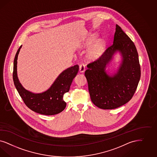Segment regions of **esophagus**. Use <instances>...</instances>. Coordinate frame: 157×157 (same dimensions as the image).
Segmentation results:
<instances>
[{
	"instance_id": "1",
	"label": "esophagus",
	"mask_w": 157,
	"mask_h": 157,
	"mask_svg": "<svg viewBox=\"0 0 157 157\" xmlns=\"http://www.w3.org/2000/svg\"><path fill=\"white\" fill-rule=\"evenodd\" d=\"M85 71V66L83 64H81L79 65V72H84Z\"/></svg>"
}]
</instances>
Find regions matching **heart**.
<instances>
[{
    "label": "heart",
    "instance_id": "1",
    "mask_svg": "<svg viewBox=\"0 0 157 157\" xmlns=\"http://www.w3.org/2000/svg\"><path fill=\"white\" fill-rule=\"evenodd\" d=\"M96 38V35L94 33L90 34L84 43V47L87 48L89 46ZM105 42L102 39H98L96 40L90 48L88 49L86 53L87 57L90 60L98 59L103 54L105 49Z\"/></svg>",
    "mask_w": 157,
    "mask_h": 157
}]
</instances>
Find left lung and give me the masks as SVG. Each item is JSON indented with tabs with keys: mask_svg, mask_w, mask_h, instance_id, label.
I'll return each instance as SVG.
<instances>
[{
	"mask_svg": "<svg viewBox=\"0 0 157 157\" xmlns=\"http://www.w3.org/2000/svg\"><path fill=\"white\" fill-rule=\"evenodd\" d=\"M122 59L116 73L106 68L114 54ZM85 75L93 103L104 109H112L128 103L134 95L140 79V66L135 45L122 28L116 25L113 44L96 61L87 65Z\"/></svg>",
	"mask_w": 157,
	"mask_h": 157,
	"instance_id": "8db88e82",
	"label": "left lung"
}]
</instances>
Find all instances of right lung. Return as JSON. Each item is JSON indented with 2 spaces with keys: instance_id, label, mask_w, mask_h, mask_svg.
<instances>
[{
  "instance_id": "add662e5",
  "label": "right lung",
  "mask_w": 157,
  "mask_h": 157,
  "mask_svg": "<svg viewBox=\"0 0 157 157\" xmlns=\"http://www.w3.org/2000/svg\"><path fill=\"white\" fill-rule=\"evenodd\" d=\"M21 47L18 49L14 58L13 78L15 87L24 102L28 108L39 114L53 115L62 112L67 104L63 99L64 94L69 92L79 66L74 65L63 71L45 92L34 93L22 86L17 76V59Z\"/></svg>"
}]
</instances>
